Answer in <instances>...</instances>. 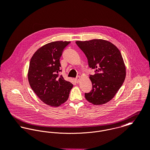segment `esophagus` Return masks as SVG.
<instances>
[{
  "instance_id": "34e87169",
  "label": "esophagus",
  "mask_w": 150,
  "mask_h": 150,
  "mask_svg": "<svg viewBox=\"0 0 150 150\" xmlns=\"http://www.w3.org/2000/svg\"><path fill=\"white\" fill-rule=\"evenodd\" d=\"M75 82L76 83H79V81H80V76H77L76 78H75Z\"/></svg>"
}]
</instances>
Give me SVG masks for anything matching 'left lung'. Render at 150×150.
<instances>
[{
    "instance_id": "obj_1",
    "label": "left lung",
    "mask_w": 150,
    "mask_h": 150,
    "mask_svg": "<svg viewBox=\"0 0 150 150\" xmlns=\"http://www.w3.org/2000/svg\"><path fill=\"white\" fill-rule=\"evenodd\" d=\"M88 60L90 68L96 69L90 75L93 88L85 93L86 99L100 105L108 102L116 95L126 76L125 64L120 51L112 42L101 39L76 41Z\"/></svg>"
}]
</instances>
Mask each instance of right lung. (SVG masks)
Here are the masks:
<instances>
[{
    "label": "right lung",
    "mask_w": 150,
    "mask_h": 150,
    "mask_svg": "<svg viewBox=\"0 0 150 150\" xmlns=\"http://www.w3.org/2000/svg\"><path fill=\"white\" fill-rule=\"evenodd\" d=\"M70 41L48 43L34 53L28 71V80L38 97L48 105L57 107L68 98L73 84L64 80L60 59Z\"/></svg>",
    "instance_id": "1"
}]
</instances>
